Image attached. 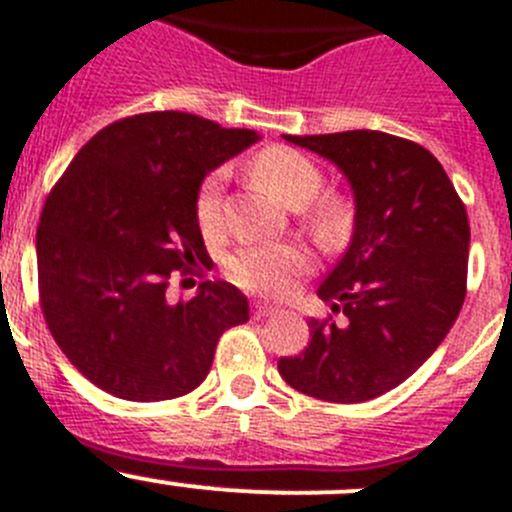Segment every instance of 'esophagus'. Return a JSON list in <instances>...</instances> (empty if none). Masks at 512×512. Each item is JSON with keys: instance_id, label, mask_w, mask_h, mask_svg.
Returning a JSON list of instances; mask_svg holds the SVG:
<instances>
[{"instance_id": "34e87169", "label": "esophagus", "mask_w": 512, "mask_h": 512, "mask_svg": "<svg viewBox=\"0 0 512 512\" xmlns=\"http://www.w3.org/2000/svg\"><path fill=\"white\" fill-rule=\"evenodd\" d=\"M252 313H255V318H270V315L278 313V308H275V305H267V303H255L252 305Z\"/></svg>"}]
</instances>
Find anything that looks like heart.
<instances>
[{
  "label": "heart",
  "instance_id": "heart-1",
  "mask_svg": "<svg viewBox=\"0 0 512 512\" xmlns=\"http://www.w3.org/2000/svg\"><path fill=\"white\" fill-rule=\"evenodd\" d=\"M252 174L265 189L288 207H303V222L315 240L338 245L348 227V209L336 197H315L323 186L321 166L288 146H267L252 159ZM194 214L207 234H217L224 224V171L217 169L202 179L194 197ZM310 252L298 242L245 245L227 257V275L252 293L278 295L288 290L295 275L310 270Z\"/></svg>",
  "mask_w": 512,
  "mask_h": 512
}]
</instances>
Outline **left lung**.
<instances>
[{"instance_id":"8db88e82","label":"left lung","mask_w":512,"mask_h":512,"mask_svg":"<svg viewBox=\"0 0 512 512\" xmlns=\"http://www.w3.org/2000/svg\"><path fill=\"white\" fill-rule=\"evenodd\" d=\"M333 161L353 189L346 255L318 288L341 321L310 318V343L278 361L293 389L358 404L407 381L455 326L467 293L470 222L427 148L381 131L285 136Z\"/></svg>"}]
</instances>
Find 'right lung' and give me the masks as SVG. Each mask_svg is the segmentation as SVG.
Instances as JSON below:
<instances>
[{
    "instance_id": "1",
    "label": "right lung",
    "mask_w": 512,
    "mask_h": 512,
    "mask_svg": "<svg viewBox=\"0 0 512 512\" xmlns=\"http://www.w3.org/2000/svg\"><path fill=\"white\" fill-rule=\"evenodd\" d=\"M257 138L191 113H141L95 133L52 186L37 227L40 305L90 384L128 401L184 396L207 379L219 336L250 321L224 280L179 303L166 288L207 255L202 179Z\"/></svg>"
}]
</instances>
